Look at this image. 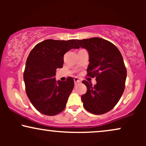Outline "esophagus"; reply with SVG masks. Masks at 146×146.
Segmentation results:
<instances>
[{
    "label": "esophagus",
    "mask_w": 146,
    "mask_h": 146,
    "mask_svg": "<svg viewBox=\"0 0 146 146\" xmlns=\"http://www.w3.org/2000/svg\"><path fill=\"white\" fill-rule=\"evenodd\" d=\"M80 80L78 78H74V82H75V85H76L78 82H80Z\"/></svg>",
    "instance_id": "obj_1"
}]
</instances>
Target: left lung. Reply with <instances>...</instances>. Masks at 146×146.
Masks as SVG:
<instances>
[{
    "label": "left lung",
    "mask_w": 146,
    "mask_h": 146,
    "mask_svg": "<svg viewBox=\"0 0 146 146\" xmlns=\"http://www.w3.org/2000/svg\"><path fill=\"white\" fill-rule=\"evenodd\" d=\"M89 54L87 75L95 78L92 86L86 80L87 91L81 97L84 108L90 113L102 115L118 103L125 88L127 71L123 57L113 43L100 38L77 40Z\"/></svg>",
    "instance_id": "obj_1"
}]
</instances>
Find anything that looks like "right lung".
I'll return each instance as SVG.
<instances>
[{
	"label": "right lung",
	"instance_id": "add662e5",
	"mask_svg": "<svg viewBox=\"0 0 146 146\" xmlns=\"http://www.w3.org/2000/svg\"><path fill=\"white\" fill-rule=\"evenodd\" d=\"M75 40L48 39L37 44L27 59L24 71L26 93L40 113L53 116L64 110L74 87V80H56L57 68H62L64 55L72 48H79Z\"/></svg>",
	"mask_w": 146,
	"mask_h": 146
}]
</instances>
